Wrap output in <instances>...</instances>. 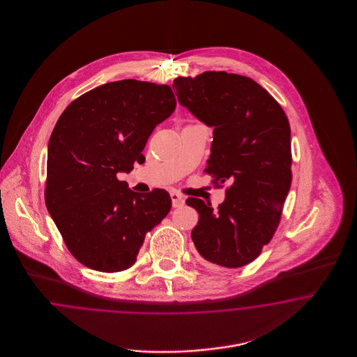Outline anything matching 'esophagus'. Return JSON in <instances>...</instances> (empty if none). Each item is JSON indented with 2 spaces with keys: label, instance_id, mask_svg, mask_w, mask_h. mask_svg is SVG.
Returning a JSON list of instances; mask_svg holds the SVG:
<instances>
[{
  "label": "esophagus",
  "instance_id": "1",
  "mask_svg": "<svg viewBox=\"0 0 357 357\" xmlns=\"http://www.w3.org/2000/svg\"><path fill=\"white\" fill-rule=\"evenodd\" d=\"M171 199H172V206H174V207H181V206H183V204H185L183 195L179 194V192H176V191H172V192H171Z\"/></svg>",
  "mask_w": 357,
  "mask_h": 357
}]
</instances>
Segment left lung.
I'll return each instance as SVG.
<instances>
[{
	"label": "left lung",
	"mask_w": 357,
	"mask_h": 357,
	"mask_svg": "<svg viewBox=\"0 0 357 357\" xmlns=\"http://www.w3.org/2000/svg\"><path fill=\"white\" fill-rule=\"evenodd\" d=\"M172 88L182 105L214 127L204 169L211 183L231 182L217 210L187 198L199 214L191 238L207 264L241 268L261 255L281 221L291 182L288 118L265 88L236 73L176 77Z\"/></svg>",
	"instance_id": "obj_1"
}]
</instances>
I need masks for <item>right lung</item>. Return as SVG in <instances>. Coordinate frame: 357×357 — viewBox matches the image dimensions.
<instances>
[{
  "label": "right lung",
  "mask_w": 357,
  "mask_h": 357,
  "mask_svg": "<svg viewBox=\"0 0 357 357\" xmlns=\"http://www.w3.org/2000/svg\"><path fill=\"white\" fill-rule=\"evenodd\" d=\"M175 107L170 85L127 79L85 92L57 120L48 144L45 204L70 255L86 268H131L146 233L169 214L166 190L137 194L116 174L144 160L153 128Z\"/></svg>",
  "instance_id": "add662e5"
}]
</instances>
